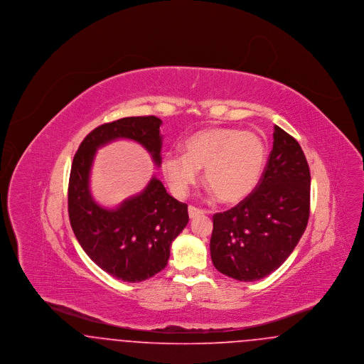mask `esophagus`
<instances>
[{
    "label": "esophagus",
    "instance_id": "34e87169",
    "mask_svg": "<svg viewBox=\"0 0 364 364\" xmlns=\"http://www.w3.org/2000/svg\"><path fill=\"white\" fill-rule=\"evenodd\" d=\"M206 211H203V210H200V208H193V206H190L188 208V214H190L191 220H193V218H196V217H199V215H202V214H205Z\"/></svg>",
    "mask_w": 364,
    "mask_h": 364
}]
</instances>
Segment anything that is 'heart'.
I'll return each instance as SVG.
<instances>
[{"mask_svg": "<svg viewBox=\"0 0 364 364\" xmlns=\"http://www.w3.org/2000/svg\"><path fill=\"white\" fill-rule=\"evenodd\" d=\"M183 151L162 159V172L174 193L184 196L198 169H205L206 187L226 205L242 202L257 188L267 156L259 135L223 127L195 132L184 141Z\"/></svg>", "mask_w": 364, "mask_h": 364, "instance_id": "obj_1", "label": "heart"}]
</instances>
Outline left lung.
Returning <instances> with one entry per match:
<instances>
[{
	"label": "left lung",
	"mask_w": 364,
	"mask_h": 364,
	"mask_svg": "<svg viewBox=\"0 0 364 364\" xmlns=\"http://www.w3.org/2000/svg\"><path fill=\"white\" fill-rule=\"evenodd\" d=\"M273 150L257 188L213 215L215 269L244 282L269 276L292 254L310 217L311 176L296 139L274 125Z\"/></svg>",
	"instance_id": "obj_1"
}]
</instances>
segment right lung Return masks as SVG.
<instances>
[{
  "mask_svg": "<svg viewBox=\"0 0 364 364\" xmlns=\"http://www.w3.org/2000/svg\"><path fill=\"white\" fill-rule=\"evenodd\" d=\"M162 122L156 116L124 117L92 129L73 156L68 186L70 226L90 259L112 277L140 282L168 264L171 245L188 224V206L171 196L153 176L138 195L116 208L100 206L90 192V173L100 147L129 139L161 165Z\"/></svg>",
  "mask_w": 364,
  "mask_h": 364,
  "instance_id": "right-lung-1",
  "label": "right lung"
}]
</instances>
